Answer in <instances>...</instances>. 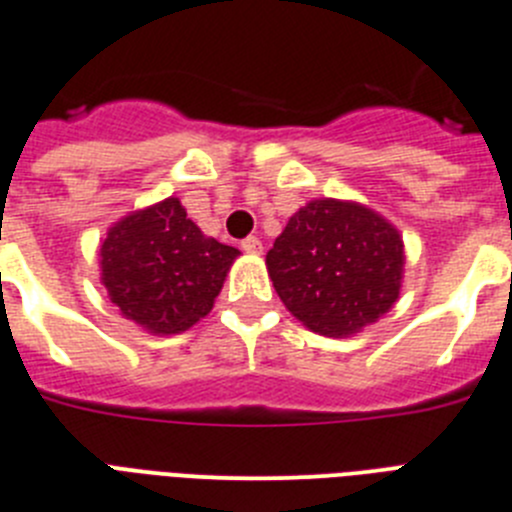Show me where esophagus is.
<instances>
[{"label":"esophagus","mask_w":512,"mask_h":512,"mask_svg":"<svg viewBox=\"0 0 512 512\" xmlns=\"http://www.w3.org/2000/svg\"><path fill=\"white\" fill-rule=\"evenodd\" d=\"M242 250L257 255V252H262V242L257 237H247V239H242Z\"/></svg>","instance_id":"1"}]
</instances>
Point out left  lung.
Returning a JSON list of instances; mask_svg holds the SVG:
<instances>
[{"instance_id": "1", "label": "left lung", "mask_w": 512, "mask_h": 512, "mask_svg": "<svg viewBox=\"0 0 512 512\" xmlns=\"http://www.w3.org/2000/svg\"><path fill=\"white\" fill-rule=\"evenodd\" d=\"M267 273L285 308L308 329L357 334L398 301L403 239L365 206L311 201L267 252Z\"/></svg>"}]
</instances>
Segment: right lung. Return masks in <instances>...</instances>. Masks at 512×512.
Returning a JSON list of instances; mask_svg holds the SVG:
<instances>
[{"mask_svg":"<svg viewBox=\"0 0 512 512\" xmlns=\"http://www.w3.org/2000/svg\"><path fill=\"white\" fill-rule=\"evenodd\" d=\"M239 250L204 237L178 199L130 214L101 245L114 306L153 334H181L214 306Z\"/></svg>","mask_w":512,"mask_h":512,"instance_id":"add662e5","label":"right lung"}]
</instances>
